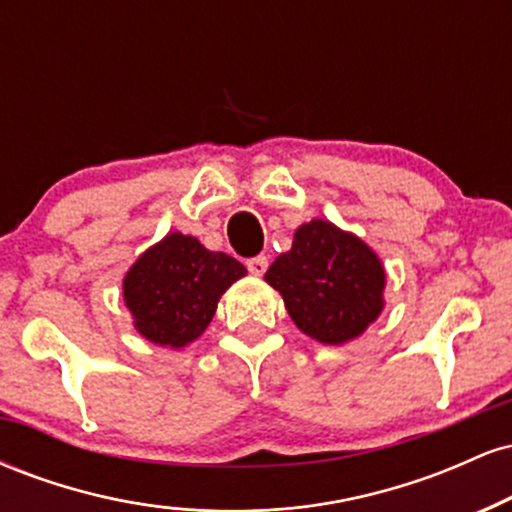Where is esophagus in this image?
Instances as JSON below:
<instances>
[{"instance_id": "34e87169", "label": "esophagus", "mask_w": 512, "mask_h": 512, "mask_svg": "<svg viewBox=\"0 0 512 512\" xmlns=\"http://www.w3.org/2000/svg\"><path fill=\"white\" fill-rule=\"evenodd\" d=\"M248 272L250 274H255V276H262L264 272H267V267H269V260L264 255H257V257H250L248 262Z\"/></svg>"}]
</instances>
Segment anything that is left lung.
<instances>
[{"label": "left lung", "mask_w": 512, "mask_h": 512, "mask_svg": "<svg viewBox=\"0 0 512 512\" xmlns=\"http://www.w3.org/2000/svg\"><path fill=\"white\" fill-rule=\"evenodd\" d=\"M296 327L322 344H344L383 310L385 272L363 240L327 221L303 223L289 252L264 274Z\"/></svg>", "instance_id": "left-lung-1"}]
</instances>
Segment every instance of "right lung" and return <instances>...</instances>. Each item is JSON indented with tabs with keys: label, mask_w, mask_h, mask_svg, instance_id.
Instances as JSON below:
<instances>
[{
	"label": "right lung",
	"mask_w": 512,
	"mask_h": 512,
	"mask_svg": "<svg viewBox=\"0 0 512 512\" xmlns=\"http://www.w3.org/2000/svg\"><path fill=\"white\" fill-rule=\"evenodd\" d=\"M245 274L236 257L170 233L127 272L125 303L149 342L178 349L207 330L223 291Z\"/></svg>",
	"instance_id": "1"
}]
</instances>
